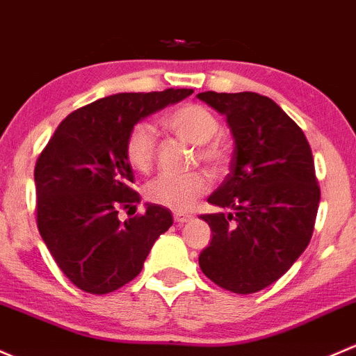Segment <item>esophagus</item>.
I'll list each match as a JSON object with an SVG mask.
<instances>
[{"label": "esophagus", "mask_w": 356, "mask_h": 356, "mask_svg": "<svg viewBox=\"0 0 356 356\" xmlns=\"http://www.w3.org/2000/svg\"><path fill=\"white\" fill-rule=\"evenodd\" d=\"M173 218H175V222H178V225H183V222H188L190 219L193 218V216L190 214V212H175Z\"/></svg>", "instance_id": "34e87169"}]
</instances>
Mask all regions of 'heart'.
<instances>
[{
  "mask_svg": "<svg viewBox=\"0 0 356 356\" xmlns=\"http://www.w3.org/2000/svg\"><path fill=\"white\" fill-rule=\"evenodd\" d=\"M161 123L173 131L178 138L199 145L197 156L212 173L226 170L232 157V147L219 134V118L197 102H186L171 109L161 118ZM124 156L135 171L151 170L156 157V131L149 123H137L130 128L124 140ZM211 186L207 175L202 171L190 173H164L154 178L145 188V195L152 204L164 205L175 211H186Z\"/></svg>",
  "mask_w": 356,
  "mask_h": 356,
  "instance_id": "heart-1",
  "label": "heart"
}]
</instances>
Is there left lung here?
Here are the masks:
<instances>
[{"mask_svg": "<svg viewBox=\"0 0 356 356\" xmlns=\"http://www.w3.org/2000/svg\"><path fill=\"white\" fill-rule=\"evenodd\" d=\"M226 116L234 137L229 175L202 214L212 240L199 257L218 286L250 295L280 280L314 233L321 188L305 134L273 101L255 92L197 94Z\"/></svg>", "mask_w": 356, "mask_h": 356, "instance_id": "obj_1", "label": "left lung"}]
</instances>
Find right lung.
<instances>
[{
    "label": "right lung",
    "instance_id": "right-lung-1",
    "mask_svg": "<svg viewBox=\"0 0 356 356\" xmlns=\"http://www.w3.org/2000/svg\"><path fill=\"white\" fill-rule=\"evenodd\" d=\"M192 89L115 94L70 113L34 168L35 221L47 250L82 291L106 295L140 274L159 234L173 225L168 209L147 204L122 221L140 195L124 156L138 120L190 96Z\"/></svg>",
    "mask_w": 356,
    "mask_h": 356
}]
</instances>
